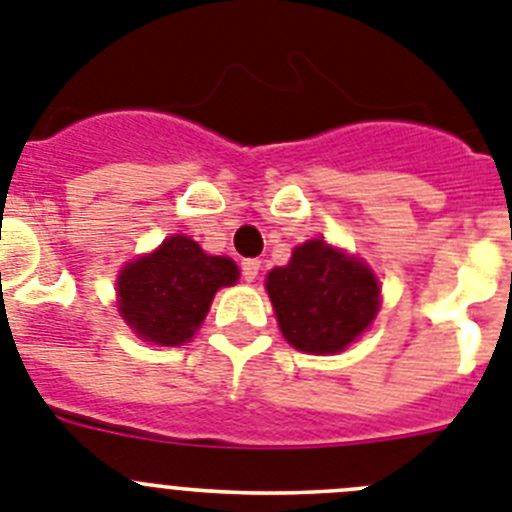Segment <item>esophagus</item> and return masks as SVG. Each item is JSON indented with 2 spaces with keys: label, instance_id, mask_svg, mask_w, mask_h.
Listing matches in <instances>:
<instances>
[{
  "label": "esophagus",
  "instance_id": "1",
  "mask_svg": "<svg viewBox=\"0 0 512 512\" xmlns=\"http://www.w3.org/2000/svg\"><path fill=\"white\" fill-rule=\"evenodd\" d=\"M260 275V260H244L242 262V278L247 283H252Z\"/></svg>",
  "mask_w": 512,
  "mask_h": 512
}]
</instances>
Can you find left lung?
I'll return each instance as SVG.
<instances>
[{
  "instance_id": "8db88e82",
  "label": "left lung",
  "mask_w": 512,
  "mask_h": 512,
  "mask_svg": "<svg viewBox=\"0 0 512 512\" xmlns=\"http://www.w3.org/2000/svg\"><path fill=\"white\" fill-rule=\"evenodd\" d=\"M265 286L283 337L304 353H340L379 309L371 270L322 239L296 247L286 268L270 270Z\"/></svg>"
}]
</instances>
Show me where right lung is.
Returning <instances> with one entry per match:
<instances>
[{
	"mask_svg": "<svg viewBox=\"0 0 512 512\" xmlns=\"http://www.w3.org/2000/svg\"><path fill=\"white\" fill-rule=\"evenodd\" d=\"M229 257H213L175 234L157 252L126 265L118 278L121 317L136 335L157 345H182L201 327L213 293L237 283Z\"/></svg>",
	"mask_w": 512,
	"mask_h": 512,
	"instance_id": "right-lung-1",
	"label": "right lung"
}]
</instances>
